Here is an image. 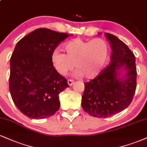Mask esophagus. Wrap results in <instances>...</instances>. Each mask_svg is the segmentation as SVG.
Listing matches in <instances>:
<instances>
[{
    "mask_svg": "<svg viewBox=\"0 0 147 147\" xmlns=\"http://www.w3.org/2000/svg\"><path fill=\"white\" fill-rule=\"evenodd\" d=\"M68 84L69 86H72V84H74V81L72 80V79H68Z\"/></svg>",
    "mask_w": 147,
    "mask_h": 147,
    "instance_id": "34e87169",
    "label": "esophagus"
}]
</instances>
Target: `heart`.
<instances>
[{
    "label": "heart",
    "mask_w": 147,
    "mask_h": 147,
    "mask_svg": "<svg viewBox=\"0 0 147 147\" xmlns=\"http://www.w3.org/2000/svg\"><path fill=\"white\" fill-rule=\"evenodd\" d=\"M65 49L66 54L59 49H55L52 54L55 68L61 75H66L76 66V76L94 79L99 75L109 59L108 44L100 38H75L67 42Z\"/></svg>",
    "instance_id": "b5f03b06"
}]
</instances>
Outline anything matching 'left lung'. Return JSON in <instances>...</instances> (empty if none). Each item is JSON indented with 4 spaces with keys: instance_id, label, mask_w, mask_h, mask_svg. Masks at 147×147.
<instances>
[{
    "instance_id": "8db88e82",
    "label": "left lung",
    "mask_w": 147,
    "mask_h": 147,
    "mask_svg": "<svg viewBox=\"0 0 147 147\" xmlns=\"http://www.w3.org/2000/svg\"><path fill=\"white\" fill-rule=\"evenodd\" d=\"M111 45L110 63L89 82L85 89L81 105L85 112L97 118H107L126 109L133 100L136 89V57L131 51L115 35L105 33ZM123 67L127 70L125 79L117 78Z\"/></svg>"
}]
</instances>
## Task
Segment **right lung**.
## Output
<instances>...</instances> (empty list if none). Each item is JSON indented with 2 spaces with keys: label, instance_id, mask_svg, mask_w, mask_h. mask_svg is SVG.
<instances>
[{
  "label": "right lung",
  "instance_id": "right-lung-1",
  "mask_svg": "<svg viewBox=\"0 0 147 147\" xmlns=\"http://www.w3.org/2000/svg\"><path fill=\"white\" fill-rule=\"evenodd\" d=\"M68 35L46 28L35 29L17 43L10 59L9 91L23 114L33 119L53 116L59 94L68 87L55 70L52 54Z\"/></svg>",
  "mask_w": 147,
  "mask_h": 147
}]
</instances>
